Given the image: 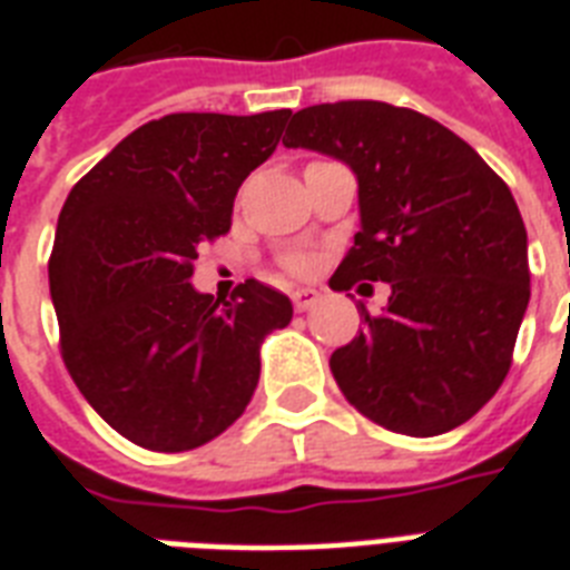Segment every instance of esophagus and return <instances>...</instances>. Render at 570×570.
I'll list each match as a JSON object with an SVG mask.
<instances>
[{
	"mask_svg": "<svg viewBox=\"0 0 570 570\" xmlns=\"http://www.w3.org/2000/svg\"><path fill=\"white\" fill-rule=\"evenodd\" d=\"M320 298H322L320 289H311V286H298V289H293L295 311H311L313 304L320 302Z\"/></svg>",
	"mask_w": 570,
	"mask_h": 570,
	"instance_id": "1",
	"label": "esophagus"
}]
</instances>
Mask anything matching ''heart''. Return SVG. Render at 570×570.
Returning a JSON list of instances; mask_svg holds the SVG:
<instances>
[{"instance_id":"heart-1","label":"heart","mask_w":570,"mask_h":570,"mask_svg":"<svg viewBox=\"0 0 570 570\" xmlns=\"http://www.w3.org/2000/svg\"><path fill=\"white\" fill-rule=\"evenodd\" d=\"M286 268H289L293 275H307L313 268V259L304 257V254H293V257H286Z\"/></svg>"}]
</instances>
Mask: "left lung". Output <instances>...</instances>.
<instances>
[{"label": "left lung", "instance_id": "obj_1", "mask_svg": "<svg viewBox=\"0 0 570 570\" xmlns=\"http://www.w3.org/2000/svg\"><path fill=\"white\" fill-rule=\"evenodd\" d=\"M286 147L357 174L361 230L331 289L387 281L379 316L331 355L343 396L390 432L468 423L512 366L530 304L527 227L494 168L438 120L379 100L295 111Z\"/></svg>", "mask_w": 570, "mask_h": 570}]
</instances>
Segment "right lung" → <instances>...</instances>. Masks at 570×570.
<instances>
[{
	"instance_id": "1",
	"label": "right lung",
	"mask_w": 570,
	"mask_h": 570,
	"mask_svg": "<svg viewBox=\"0 0 570 570\" xmlns=\"http://www.w3.org/2000/svg\"><path fill=\"white\" fill-rule=\"evenodd\" d=\"M293 111H177L129 132L67 195L49 254L61 357L88 405L156 452L204 446L242 416L259 346L293 304L245 281L197 293V248L230 230L242 180Z\"/></svg>"
}]
</instances>
